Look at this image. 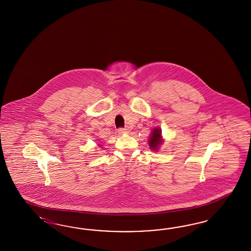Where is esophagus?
Instances as JSON below:
<instances>
[{
  "mask_svg": "<svg viewBox=\"0 0 251 251\" xmlns=\"http://www.w3.org/2000/svg\"><path fill=\"white\" fill-rule=\"evenodd\" d=\"M129 131V128L126 127V128H120L119 129V132L120 133H124V132H128Z\"/></svg>",
  "mask_w": 251,
  "mask_h": 251,
  "instance_id": "esophagus-1",
  "label": "esophagus"
}]
</instances>
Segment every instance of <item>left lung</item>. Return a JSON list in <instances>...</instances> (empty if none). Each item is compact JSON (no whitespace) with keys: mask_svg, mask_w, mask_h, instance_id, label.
<instances>
[{"mask_svg":"<svg viewBox=\"0 0 251 251\" xmlns=\"http://www.w3.org/2000/svg\"><path fill=\"white\" fill-rule=\"evenodd\" d=\"M161 132H162V130L157 129V128L152 130V135H151L150 140H149V145L152 149H157L158 145H161V143H162Z\"/></svg>","mask_w":251,"mask_h":251,"instance_id":"obj_1","label":"left lung"}]
</instances>
